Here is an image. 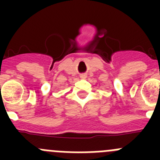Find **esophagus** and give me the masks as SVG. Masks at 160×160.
<instances>
[{
	"instance_id": "34e87169",
	"label": "esophagus",
	"mask_w": 160,
	"mask_h": 160,
	"mask_svg": "<svg viewBox=\"0 0 160 160\" xmlns=\"http://www.w3.org/2000/svg\"><path fill=\"white\" fill-rule=\"evenodd\" d=\"M87 74H86V73H82V74H81V76H80V78H82V79H86L87 78Z\"/></svg>"
}]
</instances>
